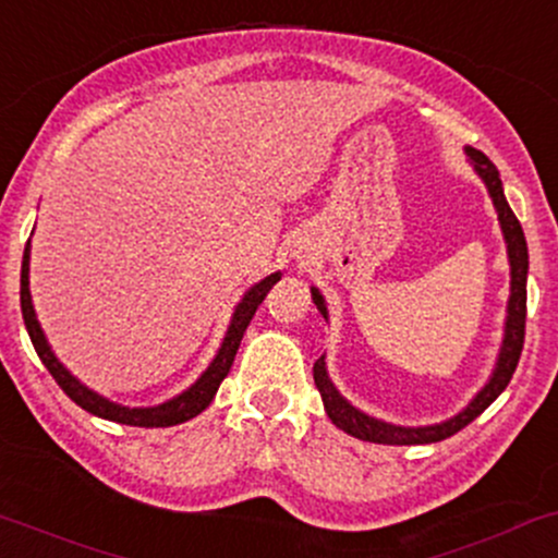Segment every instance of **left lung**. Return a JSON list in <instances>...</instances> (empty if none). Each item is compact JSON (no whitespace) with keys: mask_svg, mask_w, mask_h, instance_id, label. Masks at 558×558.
Masks as SVG:
<instances>
[{"mask_svg":"<svg viewBox=\"0 0 558 558\" xmlns=\"http://www.w3.org/2000/svg\"><path fill=\"white\" fill-rule=\"evenodd\" d=\"M466 156L474 163L476 174L482 177V182L487 185L489 198H493L495 211H498L500 230L506 238V251H508V265H511V296H508V315H506V330H504V344H500L498 363H495L493 376L476 391L474 400L461 410L452 418L442 421V424L434 426H395L387 421H378L373 415L363 413L354 405H349L344 397L339 395V389L333 387V381L328 378L326 371V354L315 363L312 376H315V387L320 391L323 405H326L328 418L333 421L341 432L352 434V437L365 439V442L376 445H432L439 439H448L456 432H461L463 426H469L476 415H482L485 410L498 400V395L508 387L513 371L519 365V354L524 347V320H527V269H530V256H527V241H524V230L519 225V219L513 217L511 206H508L504 195V182H500L498 169L489 161L482 150L466 148ZM312 302L320 310L323 317H328L326 299L317 289H312Z\"/></svg>","mask_w":558,"mask_h":558,"instance_id":"obj_1","label":"left lung"}]
</instances>
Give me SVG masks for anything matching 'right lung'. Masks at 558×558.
I'll list each match as a JSON object with an SVG mask.
<instances>
[{
	"instance_id": "right-lung-1",
	"label": "right lung",
	"mask_w": 558,
	"mask_h": 558,
	"mask_svg": "<svg viewBox=\"0 0 558 558\" xmlns=\"http://www.w3.org/2000/svg\"><path fill=\"white\" fill-rule=\"evenodd\" d=\"M28 259H31V241L26 243V251H23V265H21V310H23V323H26V330L31 336V344H34L36 354H39V360L45 363V368L52 373V378L58 381V387L63 389L78 408L87 410V413L97 415V418L116 421V424L145 426V428L185 424V421L195 418L201 410H206L211 405L219 384L225 381V376H228L232 368V360H235V352H238V347H241V339H243V333H246L251 317H254L256 307L265 302L267 291L280 280V272H272L243 293V299L238 302L235 312H232V320L228 326V333H225V339H222V347H219L217 357L211 360L209 368L201 373V378L193 384V387L182 391V395L171 397V400H167V402H161V405L126 408V405H119V402H110L102 395H97V391L84 387V384L78 381L76 376H71L69 368H63V363L54 357V352L45 339V330H41L39 320H36L34 304H31Z\"/></svg>"
}]
</instances>
